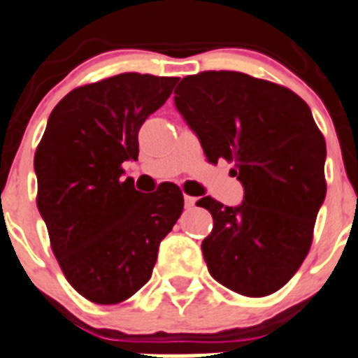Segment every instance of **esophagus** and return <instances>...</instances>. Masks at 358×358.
<instances>
[{
  "label": "esophagus",
  "instance_id": "esophagus-1",
  "mask_svg": "<svg viewBox=\"0 0 358 358\" xmlns=\"http://www.w3.org/2000/svg\"><path fill=\"white\" fill-rule=\"evenodd\" d=\"M196 197H192V196H183V203H185V208H194L196 206Z\"/></svg>",
  "mask_w": 358,
  "mask_h": 358
}]
</instances>
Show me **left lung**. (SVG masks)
Listing matches in <instances>:
<instances>
[{
    "instance_id": "left-lung-1",
    "label": "left lung",
    "mask_w": 358,
    "mask_h": 358,
    "mask_svg": "<svg viewBox=\"0 0 358 358\" xmlns=\"http://www.w3.org/2000/svg\"><path fill=\"white\" fill-rule=\"evenodd\" d=\"M175 105L204 155L234 162L245 187L239 206L206 196L213 217L203 255L210 275L246 297L282 289L313 241L325 199V140L296 92L239 71H203L176 87Z\"/></svg>"
}]
</instances>
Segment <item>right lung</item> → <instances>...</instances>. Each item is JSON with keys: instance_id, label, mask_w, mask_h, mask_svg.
I'll use <instances>...</instances> for the list:
<instances>
[{"instance_id": "right-lung-1", "label": "right lung", "mask_w": 358, "mask_h": 358, "mask_svg": "<svg viewBox=\"0 0 358 358\" xmlns=\"http://www.w3.org/2000/svg\"><path fill=\"white\" fill-rule=\"evenodd\" d=\"M180 78L120 73L76 87L57 103L34 154L36 204L69 285L96 304H119L150 280L157 250L183 210L164 183L154 194L122 180L138 133Z\"/></svg>"}]
</instances>
